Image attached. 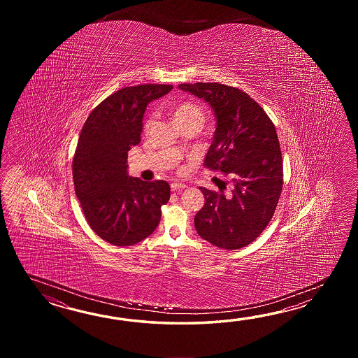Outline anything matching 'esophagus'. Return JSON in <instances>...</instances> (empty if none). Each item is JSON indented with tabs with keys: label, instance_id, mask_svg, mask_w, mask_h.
Listing matches in <instances>:
<instances>
[{
	"label": "esophagus",
	"instance_id": "1",
	"mask_svg": "<svg viewBox=\"0 0 358 358\" xmlns=\"http://www.w3.org/2000/svg\"><path fill=\"white\" fill-rule=\"evenodd\" d=\"M170 187H171V190H182L187 188V185L185 184H182V182H171L170 184Z\"/></svg>",
	"mask_w": 358,
	"mask_h": 358
}]
</instances>
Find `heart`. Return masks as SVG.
<instances>
[{"instance_id":"1","label":"heart","mask_w":358,"mask_h":358,"mask_svg":"<svg viewBox=\"0 0 358 358\" xmlns=\"http://www.w3.org/2000/svg\"><path fill=\"white\" fill-rule=\"evenodd\" d=\"M174 119L176 122H188V120H198L203 122V113L196 103L192 102H182L176 106L174 110ZM153 122V115H148L145 120V129L151 128Z\"/></svg>"}]
</instances>
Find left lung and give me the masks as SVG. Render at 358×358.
I'll return each mask as SVG.
<instances>
[{
  "mask_svg": "<svg viewBox=\"0 0 358 358\" xmlns=\"http://www.w3.org/2000/svg\"><path fill=\"white\" fill-rule=\"evenodd\" d=\"M206 101L216 116L205 166L231 184L199 188L205 205L194 217L198 236L224 250L252 243L273 219L282 189V151L274 124L245 92L220 83L179 85Z\"/></svg>",
  "mask_w": 358,
  "mask_h": 358,
  "instance_id": "1",
  "label": "left lung"
}]
</instances>
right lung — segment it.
Returning a JSON list of instances; mask_svg holds the SVG:
<instances>
[{
    "label": "right lung",
    "mask_w": 358,
    "mask_h": 358,
    "mask_svg": "<svg viewBox=\"0 0 358 358\" xmlns=\"http://www.w3.org/2000/svg\"><path fill=\"white\" fill-rule=\"evenodd\" d=\"M173 90L141 84L115 92L94 107L78 139L73 159L76 194L92 230L108 243L133 245L157 228L168 203L165 180L128 176V151L141 142L145 107Z\"/></svg>",
    "instance_id": "1"
}]
</instances>
